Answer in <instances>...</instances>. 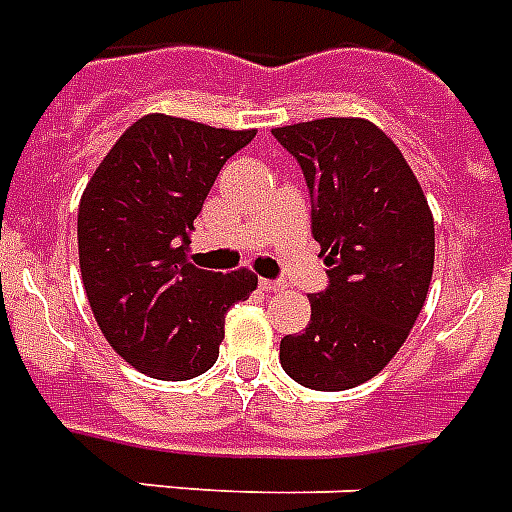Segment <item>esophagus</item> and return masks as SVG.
I'll return each mask as SVG.
<instances>
[{"label": "esophagus", "instance_id": "1", "mask_svg": "<svg viewBox=\"0 0 512 512\" xmlns=\"http://www.w3.org/2000/svg\"><path fill=\"white\" fill-rule=\"evenodd\" d=\"M281 287H284V281L281 279H260V289H265V292H273V289Z\"/></svg>", "mask_w": 512, "mask_h": 512}]
</instances>
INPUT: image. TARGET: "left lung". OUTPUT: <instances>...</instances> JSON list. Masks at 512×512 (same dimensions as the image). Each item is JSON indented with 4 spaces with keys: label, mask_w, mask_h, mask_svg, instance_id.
Masks as SVG:
<instances>
[{
    "label": "left lung",
    "mask_w": 512,
    "mask_h": 512,
    "mask_svg": "<svg viewBox=\"0 0 512 512\" xmlns=\"http://www.w3.org/2000/svg\"><path fill=\"white\" fill-rule=\"evenodd\" d=\"M271 132L303 170L313 239L329 265L327 289L308 295V327L281 340L279 361L305 388H356L396 356L428 297V199L396 143L366 119Z\"/></svg>",
    "instance_id": "left-lung-1"
}]
</instances>
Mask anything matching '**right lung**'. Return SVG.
Masks as SVG:
<instances>
[{"mask_svg": "<svg viewBox=\"0 0 512 512\" xmlns=\"http://www.w3.org/2000/svg\"><path fill=\"white\" fill-rule=\"evenodd\" d=\"M255 130L143 116L116 140L79 201V268L111 348L156 380H191L217 361L225 313L252 271L188 263V231L223 164Z\"/></svg>", "mask_w": 512, "mask_h": 512, "instance_id": "add662e5", "label": "right lung"}]
</instances>
